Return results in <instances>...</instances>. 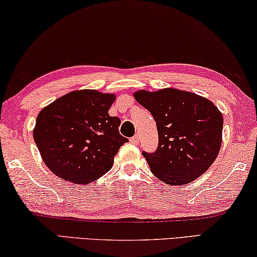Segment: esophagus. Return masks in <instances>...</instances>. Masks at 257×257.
Wrapping results in <instances>:
<instances>
[{"mask_svg":"<svg viewBox=\"0 0 257 257\" xmlns=\"http://www.w3.org/2000/svg\"><path fill=\"white\" fill-rule=\"evenodd\" d=\"M130 141H131V143H133V145H138V143H139V136H134L133 138L130 139Z\"/></svg>","mask_w":257,"mask_h":257,"instance_id":"obj_1","label":"esophagus"}]
</instances>
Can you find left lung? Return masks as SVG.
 <instances>
[{
  "instance_id": "obj_1",
  "label": "left lung",
  "mask_w": 257,
  "mask_h": 257,
  "mask_svg": "<svg viewBox=\"0 0 257 257\" xmlns=\"http://www.w3.org/2000/svg\"><path fill=\"white\" fill-rule=\"evenodd\" d=\"M137 101L157 123L159 145L143 152L152 174L168 185H185L200 177L218 157L223 117L212 101L174 88L139 90Z\"/></svg>"
}]
</instances>
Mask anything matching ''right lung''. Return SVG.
Instances as JSON below:
<instances>
[{
  "instance_id": "obj_1",
  "label": "right lung",
  "mask_w": 257,
  "mask_h": 257,
  "mask_svg": "<svg viewBox=\"0 0 257 257\" xmlns=\"http://www.w3.org/2000/svg\"><path fill=\"white\" fill-rule=\"evenodd\" d=\"M115 99V93L76 90L40 110L34 140L53 174L73 184H89L111 168L127 142L118 132L120 119L108 114Z\"/></svg>"
}]
</instances>
